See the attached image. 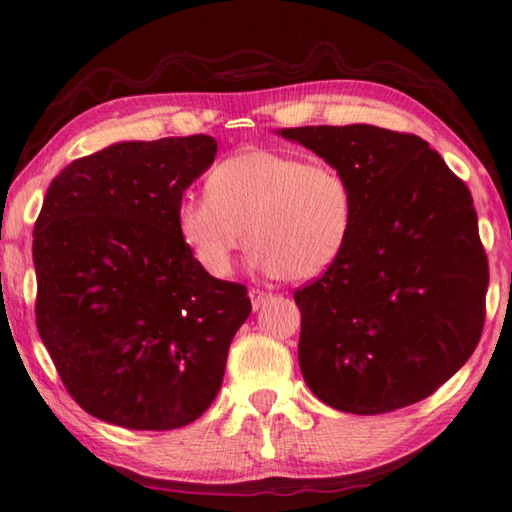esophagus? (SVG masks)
Wrapping results in <instances>:
<instances>
[{"mask_svg": "<svg viewBox=\"0 0 512 512\" xmlns=\"http://www.w3.org/2000/svg\"><path fill=\"white\" fill-rule=\"evenodd\" d=\"M249 299H251V306H254V310H258L263 306V303L272 299V294H267L263 290H249Z\"/></svg>", "mask_w": 512, "mask_h": 512, "instance_id": "1", "label": "esophagus"}]
</instances>
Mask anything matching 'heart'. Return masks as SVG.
Returning a JSON list of instances; mask_svg holds the SVG:
<instances>
[{"mask_svg": "<svg viewBox=\"0 0 512 512\" xmlns=\"http://www.w3.org/2000/svg\"><path fill=\"white\" fill-rule=\"evenodd\" d=\"M206 191L182 197L177 229L195 261L215 279L231 272L245 229L254 245L251 267L290 281L328 272L351 238L353 188L326 161L247 148L211 170Z\"/></svg>", "mask_w": 512, "mask_h": 512, "instance_id": "1", "label": "heart"}]
</instances>
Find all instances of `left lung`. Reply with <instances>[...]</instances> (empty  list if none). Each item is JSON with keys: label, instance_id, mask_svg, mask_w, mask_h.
Segmentation results:
<instances>
[{"label": "left lung", "instance_id": "left-lung-1", "mask_svg": "<svg viewBox=\"0 0 512 512\" xmlns=\"http://www.w3.org/2000/svg\"><path fill=\"white\" fill-rule=\"evenodd\" d=\"M281 134L335 166L355 197L342 256L294 292L303 380L346 414L425 400L470 360L486 321L488 256L468 186L409 132L357 123Z\"/></svg>", "mask_w": 512, "mask_h": 512}]
</instances>
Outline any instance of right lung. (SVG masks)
Returning <instances> with one entry per match:
<instances>
[{
    "mask_svg": "<svg viewBox=\"0 0 512 512\" xmlns=\"http://www.w3.org/2000/svg\"><path fill=\"white\" fill-rule=\"evenodd\" d=\"M215 152L209 134L114 143L71 161L44 195L38 333L69 396L105 423L166 432L218 396L251 301L206 274L177 229Z\"/></svg>",
    "mask_w": 512,
    "mask_h": 512,
    "instance_id": "obj_1",
    "label": "right lung"
}]
</instances>
